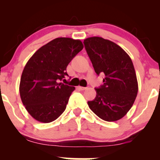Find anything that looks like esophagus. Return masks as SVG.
I'll use <instances>...</instances> for the list:
<instances>
[{
    "label": "esophagus",
    "mask_w": 160,
    "mask_h": 160,
    "mask_svg": "<svg viewBox=\"0 0 160 160\" xmlns=\"http://www.w3.org/2000/svg\"><path fill=\"white\" fill-rule=\"evenodd\" d=\"M78 88L79 89H80V90H85L86 89V87H83V86H78Z\"/></svg>",
    "instance_id": "1"
}]
</instances>
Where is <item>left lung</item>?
I'll return each mask as SVG.
<instances>
[{
	"mask_svg": "<svg viewBox=\"0 0 160 160\" xmlns=\"http://www.w3.org/2000/svg\"><path fill=\"white\" fill-rule=\"evenodd\" d=\"M97 74L104 75V84L96 88V96L88 105L108 122L120 120L132 107L138 86L135 68L129 56L120 46L100 37L83 42Z\"/></svg>",
	"mask_w": 160,
	"mask_h": 160,
	"instance_id": "left-lung-1",
	"label": "left lung"
}]
</instances>
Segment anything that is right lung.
<instances>
[{"label":"right lung","mask_w":160,"mask_h":160,"mask_svg":"<svg viewBox=\"0 0 160 160\" xmlns=\"http://www.w3.org/2000/svg\"><path fill=\"white\" fill-rule=\"evenodd\" d=\"M83 48L80 40L58 38L34 52L25 65L19 93L25 109L39 122H50L65 111L74 86L61 82L70 62Z\"/></svg>","instance_id":"1"}]
</instances>
